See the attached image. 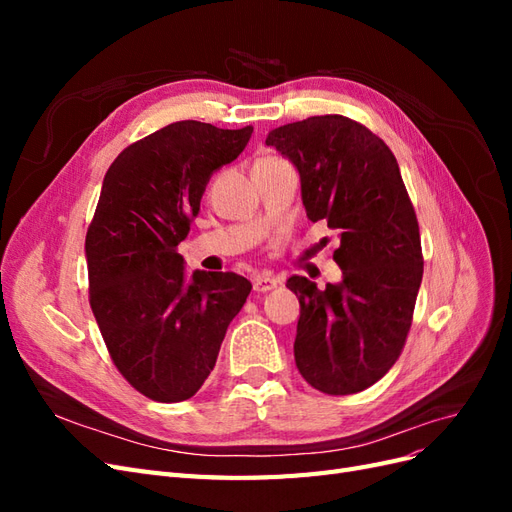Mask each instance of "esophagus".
I'll return each instance as SVG.
<instances>
[{"instance_id":"esophagus-1","label":"esophagus","mask_w":512,"mask_h":512,"mask_svg":"<svg viewBox=\"0 0 512 512\" xmlns=\"http://www.w3.org/2000/svg\"><path fill=\"white\" fill-rule=\"evenodd\" d=\"M277 282L275 277H271V275H260V277H256L254 280V290L256 292H269V290H273V288H277Z\"/></svg>"}]
</instances>
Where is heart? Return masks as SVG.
Instances as JSON below:
<instances>
[{"mask_svg": "<svg viewBox=\"0 0 512 512\" xmlns=\"http://www.w3.org/2000/svg\"><path fill=\"white\" fill-rule=\"evenodd\" d=\"M277 162H284L280 158H273V156H267V158H260L254 166H269V164H277Z\"/></svg>", "mask_w": 512, "mask_h": 512, "instance_id": "obj_1", "label": "heart"}]
</instances>
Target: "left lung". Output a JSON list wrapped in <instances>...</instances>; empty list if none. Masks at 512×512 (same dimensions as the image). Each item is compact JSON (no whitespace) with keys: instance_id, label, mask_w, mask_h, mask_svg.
<instances>
[{"instance_id":"obj_1","label":"left lung","mask_w":512,"mask_h":512,"mask_svg":"<svg viewBox=\"0 0 512 512\" xmlns=\"http://www.w3.org/2000/svg\"><path fill=\"white\" fill-rule=\"evenodd\" d=\"M267 145L297 166L307 218L339 235L342 284L320 290L303 275L286 284L301 303L294 361L322 393L365 391L404 350L423 280L421 232L397 160L344 115L286 123Z\"/></svg>"}]
</instances>
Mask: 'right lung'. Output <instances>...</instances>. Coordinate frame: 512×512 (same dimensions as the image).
Segmentation results:
<instances>
[{
	"label": "right lung",
	"mask_w": 512,
	"mask_h": 512,
	"mask_svg": "<svg viewBox=\"0 0 512 512\" xmlns=\"http://www.w3.org/2000/svg\"><path fill=\"white\" fill-rule=\"evenodd\" d=\"M252 132L177 121L106 170L85 237L89 305L119 374L153 401L175 404L203 386L252 290L232 271L185 282L177 252L213 170L237 160Z\"/></svg>",
	"instance_id": "1"
}]
</instances>
